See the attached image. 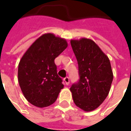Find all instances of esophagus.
Wrapping results in <instances>:
<instances>
[{"mask_svg": "<svg viewBox=\"0 0 131 131\" xmlns=\"http://www.w3.org/2000/svg\"><path fill=\"white\" fill-rule=\"evenodd\" d=\"M64 82H65L66 85H68L69 84V77H65L64 79Z\"/></svg>", "mask_w": 131, "mask_h": 131, "instance_id": "1", "label": "esophagus"}]
</instances>
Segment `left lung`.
Returning a JSON list of instances; mask_svg holds the SVG:
<instances>
[{
	"label": "left lung",
	"mask_w": 131,
	"mask_h": 131,
	"mask_svg": "<svg viewBox=\"0 0 131 131\" xmlns=\"http://www.w3.org/2000/svg\"><path fill=\"white\" fill-rule=\"evenodd\" d=\"M79 64V81L70 88L73 100L85 112L93 111L104 102L113 81L110 61L93 40H71Z\"/></svg>",
	"instance_id": "8db88e82"
}]
</instances>
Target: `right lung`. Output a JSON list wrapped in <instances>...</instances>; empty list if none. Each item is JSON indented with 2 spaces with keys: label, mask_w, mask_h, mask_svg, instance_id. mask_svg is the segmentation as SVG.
<instances>
[{
  "label": "right lung",
  "mask_w": 131,
  "mask_h": 131,
  "mask_svg": "<svg viewBox=\"0 0 131 131\" xmlns=\"http://www.w3.org/2000/svg\"><path fill=\"white\" fill-rule=\"evenodd\" d=\"M68 46L65 39L48 33L28 48L19 61L18 81L27 101L36 107H48L56 101L62 80L57 75L54 59Z\"/></svg>",
  "instance_id": "right-lung-1"
}]
</instances>
